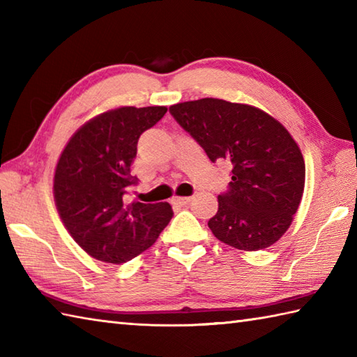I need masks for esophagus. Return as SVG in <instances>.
<instances>
[{"label": "esophagus", "mask_w": 357, "mask_h": 357, "mask_svg": "<svg viewBox=\"0 0 357 357\" xmlns=\"http://www.w3.org/2000/svg\"><path fill=\"white\" fill-rule=\"evenodd\" d=\"M173 202L179 204V206H187V204L190 202V198H188V196H174Z\"/></svg>", "instance_id": "34e87169"}]
</instances>
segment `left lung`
<instances>
[{
  "label": "left lung",
  "mask_w": 357,
  "mask_h": 357,
  "mask_svg": "<svg viewBox=\"0 0 357 357\" xmlns=\"http://www.w3.org/2000/svg\"><path fill=\"white\" fill-rule=\"evenodd\" d=\"M176 123L211 162L231 165L208 227L224 244L256 252L282 238L302 199L305 162L287 128L253 105L216 98L174 104Z\"/></svg>",
  "instance_id": "obj_1"
}]
</instances>
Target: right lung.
Here are the masks:
<instances>
[{
	"instance_id": "add662e5",
	"label": "right lung",
	"mask_w": 357,
	"mask_h": 357,
	"mask_svg": "<svg viewBox=\"0 0 357 357\" xmlns=\"http://www.w3.org/2000/svg\"><path fill=\"white\" fill-rule=\"evenodd\" d=\"M167 107H119L90 119L64 147L53 178L58 213L75 242L95 259L123 264L155 244L170 222L169 202H126L138 184L132 164L139 136Z\"/></svg>"
}]
</instances>
